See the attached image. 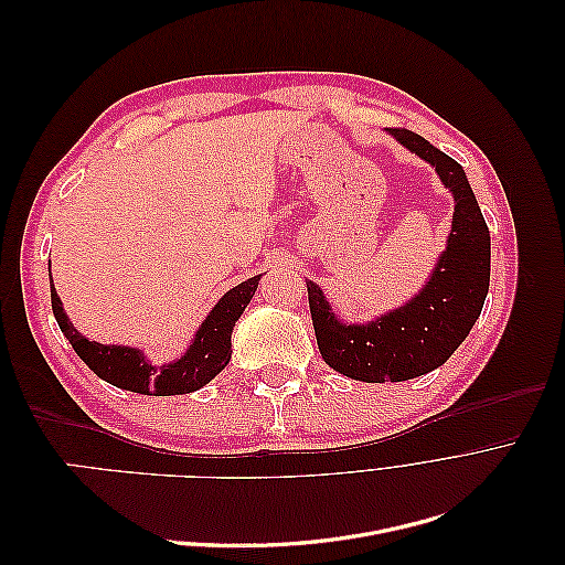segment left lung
Returning a JSON list of instances; mask_svg holds the SVG:
<instances>
[{"label": "left lung", "mask_w": 565, "mask_h": 565, "mask_svg": "<svg viewBox=\"0 0 565 565\" xmlns=\"http://www.w3.org/2000/svg\"><path fill=\"white\" fill-rule=\"evenodd\" d=\"M388 134L436 169L455 198V212L448 245L429 280L398 309L367 322H347L332 311L322 289L306 280L324 363L367 384L415 380L446 363L481 316L490 285V231L465 169L415 131Z\"/></svg>", "instance_id": "8db88e82"}]
</instances>
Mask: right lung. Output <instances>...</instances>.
I'll return each instance as SVG.
<instances>
[{"mask_svg":"<svg viewBox=\"0 0 565 565\" xmlns=\"http://www.w3.org/2000/svg\"><path fill=\"white\" fill-rule=\"evenodd\" d=\"M262 276H254L216 301L210 316L202 320L198 332L191 339V347L172 363L156 365L146 358L141 349L98 344L89 341L73 328L71 318L63 311V301L56 295L54 280H51V309L65 339L71 341L75 353L98 374L100 380L143 396H179V393H193L210 384L216 374L231 361V334L237 318L243 316L252 301Z\"/></svg>","mask_w":565,"mask_h":565,"instance_id":"add662e5","label":"right lung"}]
</instances>
